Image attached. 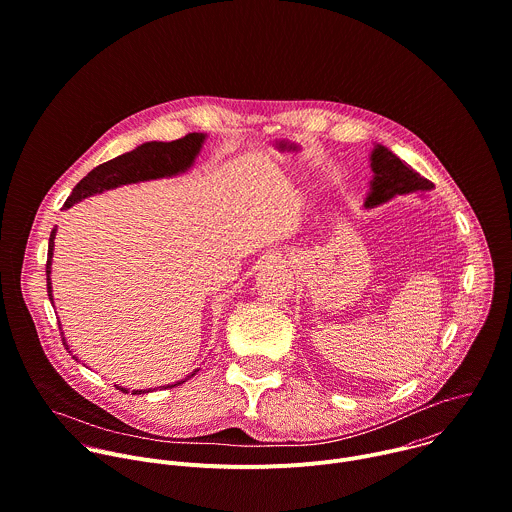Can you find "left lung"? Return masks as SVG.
Returning <instances> with one entry per match:
<instances>
[{
  "mask_svg": "<svg viewBox=\"0 0 512 512\" xmlns=\"http://www.w3.org/2000/svg\"><path fill=\"white\" fill-rule=\"evenodd\" d=\"M372 170L374 179L370 183V193L366 199V207L374 209L382 203H388L396 195H408L416 191H432V183L420 173L400 160L390 148L376 144L372 150Z\"/></svg>",
  "mask_w": 512,
  "mask_h": 512,
  "instance_id": "8db88e82",
  "label": "left lung"
}]
</instances>
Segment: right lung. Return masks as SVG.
<instances>
[{
    "label": "right lung",
    "mask_w": 512,
    "mask_h": 512,
    "mask_svg": "<svg viewBox=\"0 0 512 512\" xmlns=\"http://www.w3.org/2000/svg\"><path fill=\"white\" fill-rule=\"evenodd\" d=\"M205 142V134L203 132H191L179 140L173 142H144L140 146H136L134 150L120 154L100 166H96L94 170L74 187L72 195L66 199L64 209H70L72 205L80 203L86 197L116 189L120 185H130V183H140V181H154V179H164V177H175L181 173H187V170L193 166L195 158L199 156L201 148ZM54 239H56V229H52L50 233V243H48V263H46V277H48V297L54 305V295H52V255H54ZM62 331V327H60ZM62 342L64 348L70 352L66 339H64V331H62ZM76 360V358H74ZM199 370L191 372L185 380L170 384L166 388H175L183 382H187L189 378H193ZM122 392H128L126 388L116 386ZM164 388V386H162ZM148 390H132V394H148Z\"/></svg>",
    "instance_id": "add662e5"
}]
</instances>
